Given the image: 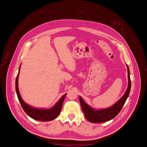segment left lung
<instances>
[{"instance_id": "1", "label": "left lung", "mask_w": 147, "mask_h": 147, "mask_svg": "<svg viewBox=\"0 0 147 147\" xmlns=\"http://www.w3.org/2000/svg\"><path fill=\"white\" fill-rule=\"evenodd\" d=\"M126 65L127 67L128 75L127 88L126 92L124 93V94L122 96L121 98L112 106H111L110 107L105 109L95 110L91 107L90 105H88L86 103H85L82 99L81 96L79 97L82 110L84 112V115H85V118L89 121L93 123H100L107 121L114 118L119 113L120 111H121L124 104H125L126 99L129 96V94L131 86L129 69L127 65Z\"/></svg>"}]
</instances>
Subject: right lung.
I'll use <instances>...</instances> for the list:
<instances>
[{
  "instance_id": "right-lung-1",
  "label": "right lung",
  "mask_w": 147,
  "mask_h": 147,
  "mask_svg": "<svg viewBox=\"0 0 147 147\" xmlns=\"http://www.w3.org/2000/svg\"><path fill=\"white\" fill-rule=\"evenodd\" d=\"M20 67L19 68V72L17 75L16 78V92L17 94L18 98L21 105L22 108L24 110L26 113L29 116L32 118L34 119L37 120V121H49L51 120L55 119L61 113L62 106H63L64 100L67 94H65L63 97H61L60 100L57 102V103L53 106V107L49 109H36L30 106L27 104L23 101V99L21 98V95L20 94L19 90H18V77L20 74Z\"/></svg>"
}]
</instances>
